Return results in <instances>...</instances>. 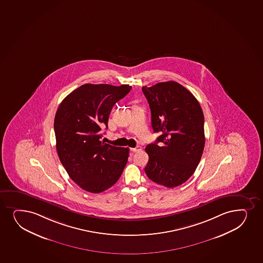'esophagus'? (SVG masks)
I'll use <instances>...</instances> for the list:
<instances>
[{"mask_svg":"<svg viewBox=\"0 0 263 263\" xmlns=\"http://www.w3.org/2000/svg\"><path fill=\"white\" fill-rule=\"evenodd\" d=\"M142 151V147L141 146H136V148H131V152H139Z\"/></svg>","mask_w":263,"mask_h":263,"instance_id":"1","label":"esophagus"}]
</instances>
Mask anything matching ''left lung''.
I'll list each match as a JSON object with an SVG mask.
<instances>
[{
    "label": "left lung",
    "mask_w": 263,
    "mask_h": 263,
    "mask_svg": "<svg viewBox=\"0 0 263 263\" xmlns=\"http://www.w3.org/2000/svg\"><path fill=\"white\" fill-rule=\"evenodd\" d=\"M142 92L151 108L152 128L161 133L145 148L149 158L146 175L158 185L175 187L193 175L201 160L203 112L195 97L174 81L143 86Z\"/></svg>",
    "instance_id": "left-lung-1"
}]
</instances>
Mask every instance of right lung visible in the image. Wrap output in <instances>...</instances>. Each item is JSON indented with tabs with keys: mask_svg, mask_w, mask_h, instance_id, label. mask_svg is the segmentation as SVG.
<instances>
[{
	"mask_svg": "<svg viewBox=\"0 0 263 263\" xmlns=\"http://www.w3.org/2000/svg\"><path fill=\"white\" fill-rule=\"evenodd\" d=\"M128 84H86L69 93L54 118L56 151L69 177L81 189L99 194L120 179L129 148L100 141L112 106L129 92Z\"/></svg>",
	"mask_w": 263,
	"mask_h": 263,
	"instance_id": "add662e5",
	"label": "right lung"
}]
</instances>
